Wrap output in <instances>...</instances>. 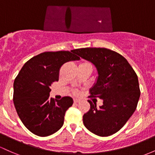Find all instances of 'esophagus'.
I'll use <instances>...</instances> for the list:
<instances>
[{"label": "esophagus", "instance_id": "obj_1", "mask_svg": "<svg viewBox=\"0 0 155 155\" xmlns=\"http://www.w3.org/2000/svg\"><path fill=\"white\" fill-rule=\"evenodd\" d=\"M80 101V100L78 99V98H74V103H79Z\"/></svg>", "mask_w": 155, "mask_h": 155}]
</instances>
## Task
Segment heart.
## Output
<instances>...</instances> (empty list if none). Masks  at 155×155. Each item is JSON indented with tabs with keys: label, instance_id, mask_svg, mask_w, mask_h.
<instances>
[{
	"label": "heart",
	"instance_id": "1",
	"mask_svg": "<svg viewBox=\"0 0 155 155\" xmlns=\"http://www.w3.org/2000/svg\"><path fill=\"white\" fill-rule=\"evenodd\" d=\"M89 64V63H87V62H82V63H81L80 64Z\"/></svg>",
	"mask_w": 155,
	"mask_h": 155
}]
</instances>
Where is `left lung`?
Masks as SVG:
<instances>
[{"label":"left lung","instance_id":"1","mask_svg":"<svg viewBox=\"0 0 155 155\" xmlns=\"http://www.w3.org/2000/svg\"><path fill=\"white\" fill-rule=\"evenodd\" d=\"M74 53L95 65L96 82L90 89L91 97L103 100L83 115L84 127L95 135L107 137L116 133L135 111L140 91L137 76L123 56L104 48L75 49Z\"/></svg>","mask_w":155,"mask_h":155}]
</instances>
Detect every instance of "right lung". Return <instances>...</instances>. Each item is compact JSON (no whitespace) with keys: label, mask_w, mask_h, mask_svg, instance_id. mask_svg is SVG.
Instances as JSON below:
<instances>
[{"label":"right lung","mask_w":155,"mask_h":155,"mask_svg":"<svg viewBox=\"0 0 155 155\" xmlns=\"http://www.w3.org/2000/svg\"><path fill=\"white\" fill-rule=\"evenodd\" d=\"M79 59L74 50L41 53L27 61L15 78V109L23 124L33 134L46 137L62 127L66 110L74 100L69 96L60 100L50 98V87L53 82L59 81L62 64Z\"/></svg>","instance_id":"1"}]
</instances>
